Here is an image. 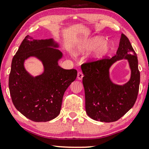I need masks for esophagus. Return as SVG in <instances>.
Masks as SVG:
<instances>
[{"label": "esophagus", "instance_id": "esophagus-1", "mask_svg": "<svg viewBox=\"0 0 149 149\" xmlns=\"http://www.w3.org/2000/svg\"><path fill=\"white\" fill-rule=\"evenodd\" d=\"M84 77L83 73L81 71H78V74H77V78L78 80H82V78Z\"/></svg>", "mask_w": 149, "mask_h": 149}]
</instances>
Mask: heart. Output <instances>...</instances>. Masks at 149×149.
Wrapping results in <instances>:
<instances>
[{
    "mask_svg": "<svg viewBox=\"0 0 149 149\" xmlns=\"http://www.w3.org/2000/svg\"><path fill=\"white\" fill-rule=\"evenodd\" d=\"M104 41V38L101 36H97L93 37L85 41V43L81 45L79 49V52L84 53L95 50L91 56V60L93 61L100 60L105 57L112 48L110 43Z\"/></svg>",
    "mask_w": 149,
    "mask_h": 149,
    "instance_id": "obj_1",
    "label": "heart"
}]
</instances>
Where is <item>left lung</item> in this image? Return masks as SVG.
Masks as SVG:
<instances>
[{
  "mask_svg": "<svg viewBox=\"0 0 149 149\" xmlns=\"http://www.w3.org/2000/svg\"><path fill=\"white\" fill-rule=\"evenodd\" d=\"M127 58L131 69V80L125 85L111 82L109 69L117 60ZM85 91L86 111L91 119L110 123L119 120L133 107L138 95L140 72L136 52L124 33L113 57L88 61L81 65Z\"/></svg>",
  "mask_w": 149,
  "mask_h": 149,
  "instance_id": "1",
  "label": "left lung"
}]
</instances>
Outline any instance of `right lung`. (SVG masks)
<instances>
[{
	"label": "right lung",
	"instance_id": "right-lung-1",
	"mask_svg": "<svg viewBox=\"0 0 149 149\" xmlns=\"http://www.w3.org/2000/svg\"><path fill=\"white\" fill-rule=\"evenodd\" d=\"M52 39L35 40L28 35L14 56L9 76V89L16 109L35 122H47L60 113L67 88L77 77L76 69H64L58 64L62 57ZM36 56L42 61L45 71L33 78L24 67V61Z\"/></svg>",
	"mask_w": 149,
	"mask_h": 149
}]
</instances>
